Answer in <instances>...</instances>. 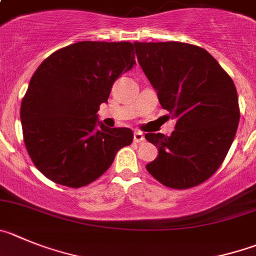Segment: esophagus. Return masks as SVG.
Here are the masks:
<instances>
[{"instance_id":"1","label":"esophagus","mask_w":256,"mask_h":256,"mask_svg":"<svg viewBox=\"0 0 256 256\" xmlns=\"http://www.w3.org/2000/svg\"><path fill=\"white\" fill-rule=\"evenodd\" d=\"M133 140H134V142H137V144H140V142H142V140H144V133L140 132V130H137V132H134V137H133Z\"/></svg>"}]
</instances>
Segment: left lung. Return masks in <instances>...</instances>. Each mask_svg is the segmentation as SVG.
I'll list each match as a JSON object with an SVG mask.
<instances>
[{
  "mask_svg": "<svg viewBox=\"0 0 256 256\" xmlns=\"http://www.w3.org/2000/svg\"><path fill=\"white\" fill-rule=\"evenodd\" d=\"M134 48L161 106L176 120L170 137L144 136L158 150L147 171L168 188L196 186L218 170L235 138L240 120L235 84L200 46L136 42Z\"/></svg>",
  "mask_w": 256,
  "mask_h": 256,
  "instance_id": "left-lung-1",
  "label": "left lung"
}]
</instances>
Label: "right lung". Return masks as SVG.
<instances>
[{
    "instance_id": "1",
    "label": "right lung",
    "mask_w": 256,
    "mask_h": 256,
    "mask_svg": "<svg viewBox=\"0 0 256 256\" xmlns=\"http://www.w3.org/2000/svg\"><path fill=\"white\" fill-rule=\"evenodd\" d=\"M134 64L130 42H78L38 67L20 118L28 154L44 176L64 186H85L132 144L130 128H108L96 112L116 80Z\"/></svg>"
}]
</instances>
